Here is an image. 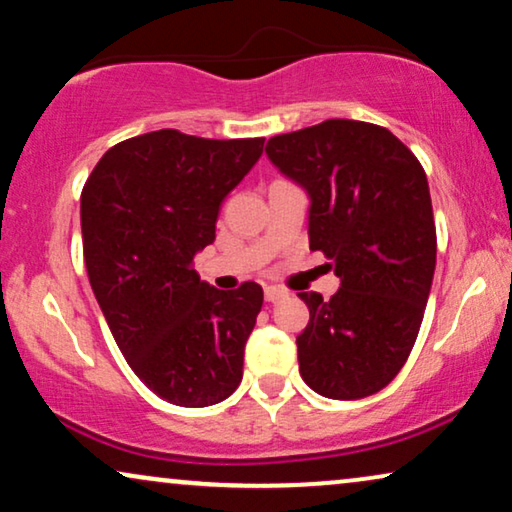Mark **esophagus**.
<instances>
[{
	"mask_svg": "<svg viewBox=\"0 0 512 512\" xmlns=\"http://www.w3.org/2000/svg\"><path fill=\"white\" fill-rule=\"evenodd\" d=\"M290 292L285 290V288H278V285H267V288H264V297H267V302H281V299H285L288 297Z\"/></svg>",
	"mask_w": 512,
	"mask_h": 512,
	"instance_id": "obj_1",
	"label": "esophagus"
}]
</instances>
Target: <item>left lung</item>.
<instances>
[{
    "label": "left lung",
    "mask_w": 512,
    "mask_h": 512,
    "mask_svg": "<svg viewBox=\"0 0 512 512\" xmlns=\"http://www.w3.org/2000/svg\"><path fill=\"white\" fill-rule=\"evenodd\" d=\"M271 163L306 189L309 248L342 281L330 299L299 292L309 325L299 374L332 400H358L403 370L431 292V192L417 156L384 126L327 119L267 142Z\"/></svg>",
    "instance_id": "obj_1"
}]
</instances>
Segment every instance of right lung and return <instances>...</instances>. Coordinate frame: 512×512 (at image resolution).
<instances>
[{"label": "right lung", "mask_w": 512, "mask_h": 512, "mask_svg": "<svg viewBox=\"0 0 512 512\" xmlns=\"http://www.w3.org/2000/svg\"><path fill=\"white\" fill-rule=\"evenodd\" d=\"M264 138L208 140L173 128L107 149L81 192L84 262L126 363L180 407L222 403L264 292L210 288L192 262L215 241L222 201L262 156Z\"/></svg>", "instance_id": "1"}]
</instances>
